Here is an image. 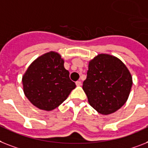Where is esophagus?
I'll return each mask as SVG.
<instances>
[{
    "mask_svg": "<svg viewBox=\"0 0 148 148\" xmlns=\"http://www.w3.org/2000/svg\"><path fill=\"white\" fill-rule=\"evenodd\" d=\"M75 85H76L77 86H81L82 85L81 81H77L76 82H75Z\"/></svg>",
    "mask_w": 148,
    "mask_h": 148,
    "instance_id": "obj_1",
    "label": "esophagus"
}]
</instances>
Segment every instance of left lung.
I'll use <instances>...</instances> for the list:
<instances>
[{
  "label": "left lung",
  "mask_w": 148,
  "mask_h": 148,
  "mask_svg": "<svg viewBox=\"0 0 148 148\" xmlns=\"http://www.w3.org/2000/svg\"><path fill=\"white\" fill-rule=\"evenodd\" d=\"M132 77L117 57L101 53L89 61L82 88L89 104L103 115L113 113L125 104L131 91Z\"/></svg>",
  "instance_id": "8db88e82"
}]
</instances>
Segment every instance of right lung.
I'll return each mask as SVG.
<instances>
[{
	"mask_svg": "<svg viewBox=\"0 0 148 148\" xmlns=\"http://www.w3.org/2000/svg\"><path fill=\"white\" fill-rule=\"evenodd\" d=\"M23 91L35 107L50 111L59 107L75 88L57 52L41 55L29 66L23 76Z\"/></svg>",
	"mask_w": 148,
	"mask_h": 148,
	"instance_id": "1",
	"label": "right lung"
}]
</instances>
